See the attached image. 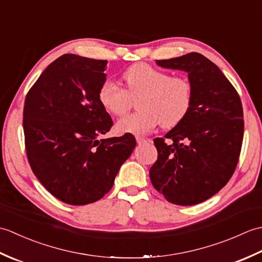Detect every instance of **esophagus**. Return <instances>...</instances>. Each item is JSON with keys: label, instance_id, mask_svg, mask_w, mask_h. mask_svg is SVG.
Wrapping results in <instances>:
<instances>
[{"label": "esophagus", "instance_id": "esophagus-1", "mask_svg": "<svg viewBox=\"0 0 262 262\" xmlns=\"http://www.w3.org/2000/svg\"><path fill=\"white\" fill-rule=\"evenodd\" d=\"M136 142H137V144H140V145H141V144H144V143H145V142H147L146 140H145V138H143V137H136Z\"/></svg>", "mask_w": 262, "mask_h": 262}]
</instances>
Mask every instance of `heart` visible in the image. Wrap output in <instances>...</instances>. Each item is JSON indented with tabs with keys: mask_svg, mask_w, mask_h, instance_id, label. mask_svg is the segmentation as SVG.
<instances>
[{
	"mask_svg": "<svg viewBox=\"0 0 262 262\" xmlns=\"http://www.w3.org/2000/svg\"><path fill=\"white\" fill-rule=\"evenodd\" d=\"M122 89L113 80H104L98 90V100L105 111L121 116L137 100L138 113L122 117L116 129L120 134L145 135L161 125L170 129L186 118L191 108L193 89L185 76H171L163 70L146 63L128 68Z\"/></svg>",
	"mask_w": 262,
	"mask_h": 262,
	"instance_id": "heart-1",
	"label": "heart"
}]
</instances>
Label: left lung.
Listing matches in <instances>:
<instances>
[{"mask_svg":"<svg viewBox=\"0 0 262 262\" xmlns=\"http://www.w3.org/2000/svg\"><path fill=\"white\" fill-rule=\"evenodd\" d=\"M157 64L187 72L193 97L186 118L164 138H154L158 160L149 178L168 202L196 205L219 192L234 173L244 132L242 102L219 66L202 54L189 53Z\"/></svg>","mask_w":262,"mask_h":262,"instance_id":"obj_1","label":"left lung"}]
</instances>
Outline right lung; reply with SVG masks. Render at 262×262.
Here are the masks:
<instances>
[{
    "label": "right lung",
    "instance_id": "add662e5",
    "mask_svg": "<svg viewBox=\"0 0 262 262\" xmlns=\"http://www.w3.org/2000/svg\"><path fill=\"white\" fill-rule=\"evenodd\" d=\"M107 63L65 54L47 66L25 100L28 162L41 185L69 205L101 199L136 146L132 134L98 140L114 124L98 100Z\"/></svg>",
    "mask_w": 262,
    "mask_h": 262
}]
</instances>
